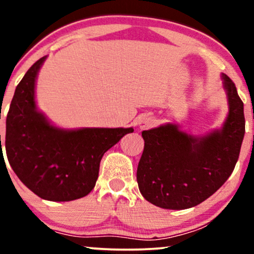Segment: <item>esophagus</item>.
Returning <instances> with one entry per match:
<instances>
[{
    "label": "esophagus",
    "instance_id": "obj_1",
    "mask_svg": "<svg viewBox=\"0 0 254 254\" xmlns=\"http://www.w3.org/2000/svg\"><path fill=\"white\" fill-rule=\"evenodd\" d=\"M154 124H155V119L150 117V116H142L138 119V127L141 130L150 129V127H154Z\"/></svg>",
    "mask_w": 254,
    "mask_h": 254
}]
</instances>
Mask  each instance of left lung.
<instances>
[{"label":"left lung","instance_id":"obj_1","mask_svg":"<svg viewBox=\"0 0 254 254\" xmlns=\"http://www.w3.org/2000/svg\"><path fill=\"white\" fill-rule=\"evenodd\" d=\"M229 112L220 130L193 136L167 123L142 132L144 149L137 167L139 192L154 205L172 210L196 206L226 183L245 135L244 103L222 74Z\"/></svg>","mask_w":254,"mask_h":254}]
</instances>
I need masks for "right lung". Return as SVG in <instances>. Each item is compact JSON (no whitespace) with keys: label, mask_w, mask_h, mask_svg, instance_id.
<instances>
[{"label":"right lung","mask_w":254,"mask_h":254,"mask_svg":"<svg viewBox=\"0 0 254 254\" xmlns=\"http://www.w3.org/2000/svg\"><path fill=\"white\" fill-rule=\"evenodd\" d=\"M45 60H38L17 84L5 122V153L17 178L37 196L69 202L94 189L104 154L133 129L54 127L37 110L34 99L36 78Z\"/></svg>","instance_id":"1"}]
</instances>
